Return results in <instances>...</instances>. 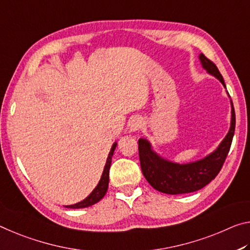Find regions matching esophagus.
<instances>
[{
    "mask_svg": "<svg viewBox=\"0 0 250 250\" xmlns=\"http://www.w3.org/2000/svg\"><path fill=\"white\" fill-rule=\"evenodd\" d=\"M143 126V121L141 118H134L129 122L128 124V128H129V132H136V130L141 129Z\"/></svg>",
    "mask_w": 250,
    "mask_h": 250,
    "instance_id": "1",
    "label": "esophagus"
}]
</instances>
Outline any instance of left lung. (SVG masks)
<instances>
[{
    "mask_svg": "<svg viewBox=\"0 0 250 250\" xmlns=\"http://www.w3.org/2000/svg\"><path fill=\"white\" fill-rule=\"evenodd\" d=\"M199 60L207 73L217 77L220 83L226 87L217 66L203 53L199 55ZM230 103L231 122L228 134L216 150L199 161L188 164H177L167 161L154 152L148 141L144 138L138 140L141 168L146 181L152 187L161 193L169 195L193 193L202 189L218 175L230 149L235 133L236 115L231 101Z\"/></svg>",
    "mask_w": 250,
    "mask_h": 250,
    "instance_id": "1",
    "label": "left lung"
}]
</instances>
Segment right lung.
<instances>
[{"label":"right lung","mask_w":250,"mask_h":250,"mask_svg":"<svg viewBox=\"0 0 250 250\" xmlns=\"http://www.w3.org/2000/svg\"><path fill=\"white\" fill-rule=\"evenodd\" d=\"M116 145H117V143H114L112 148H110V152L108 154L107 161H106V164H105L103 174H102V177L100 179V182H98L97 186L94 188V190L92 191V193L89 194L84 200H82V202L74 204V205H68V206H65V207L73 208V209H77V208H85V207L92 206V205H94V204L98 203L102 198L104 197L106 191H107V188H108L109 168H110V164H112V157H113L114 150H115V148H116Z\"/></svg>","instance_id":"right-lung-1"}]
</instances>
